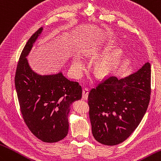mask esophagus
Wrapping results in <instances>:
<instances>
[{"instance_id": "obj_1", "label": "esophagus", "mask_w": 161, "mask_h": 161, "mask_svg": "<svg viewBox=\"0 0 161 161\" xmlns=\"http://www.w3.org/2000/svg\"><path fill=\"white\" fill-rule=\"evenodd\" d=\"M88 94L89 92L87 89H85L83 90V96H82V99L84 100V101H87L88 98Z\"/></svg>"}]
</instances>
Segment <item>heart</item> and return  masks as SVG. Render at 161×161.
Segmentation results:
<instances>
[{"label": "heart", "instance_id": "obj_1", "mask_svg": "<svg viewBox=\"0 0 161 161\" xmlns=\"http://www.w3.org/2000/svg\"><path fill=\"white\" fill-rule=\"evenodd\" d=\"M85 67V61L83 57L80 55L74 56L71 61V72L74 76H80ZM114 67V63L112 59L106 58L100 62L96 67V71L100 74H107Z\"/></svg>", "mask_w": 161, "mask_h": 161}]
</instances>
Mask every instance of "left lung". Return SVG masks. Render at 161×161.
Masks as SVG:
<instances>
[{"mask_svg": "<svg viewBox=\"0 0 161 161\" xmlns=\"http://www.w3.org/2000/svg\"><path fill=\"white\" fill-rule=\"evenodd\" d=\"M151 93V65L146 63L129 76H111L88 95L92 134L100 143L125 141L140 124Z\"/></svg>", "mask_w": 161, "mask_h": 161, "instance_id": "left-lung-1", "label": "left lung"}]
</instances>
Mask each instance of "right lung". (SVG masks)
<instances>
[{"instance_id": "right-lung-1", "label": "right lung", "mask_w": 161, "mask_h": 161, "mask_svg": "<svg viewBox=\"0 0 161 161\" xmlns=\"http://www.w3.org/2000/svg\"><path fill=\"white\" fill-rule=\"evenodd\" d=\"M43 28L31 36L21 53L15 75V87L20 112L36 137L56 142L68 133V115L72 103L82 97V88L62 71L41 75L31 68L27 58Z\"/></svg>"}]
</instances>
